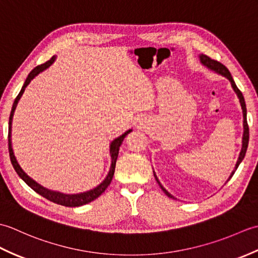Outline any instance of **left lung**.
Listing matches in <instances>:
<instances>
[{
	"instance_id": "1",
	"label": "left lung",
	"mask_w": 258,
	"mask_h": 258,
	"mask_svg": "<svg viewBox=\"0 0 258 258\" xmlns=\"http://www.w3.org/2000/svg\"><path fill=\"white\" fill-rule=\"evenodd\" d=\"M200 58H201V62L205 65V67H207L208 69H211L213 71H215V72L220 73L221 75L225 76L226 79L229 80V82H231L232 84V87L234 89L235 93H236L238 98H239V102H240V105H242V109H243V117H244V135H243V146H242V151H240L239 153V156H238V161L236 163V165H235V169L232 172L231 176H229V178H232V176L234 175L235 171H236L238 165L240 164V162H242L244 160V156L246 154V151H247V146H248V140H249V128H248V124H247V117H246V104H245V100H244V96L242 94V92H240L238 90V87L236 86V84H235V82L232 78L231 73H229V71L227 70V68L225 67V65H223L222 63H220L218 61H215V59H212L210 56L207 55H204V54H202V55H200ZM154 176H155V179L157 180L158 185H160V187L162 188V190L165 193L168 197H171V199H174V196H172L171 194L168 193V191L163 187L162 184L160 183V180H158V178L156 177V175L154 173ZM228 178V180H229ZM175 200V199H174Z\"/></svg>"
}]
</instances>
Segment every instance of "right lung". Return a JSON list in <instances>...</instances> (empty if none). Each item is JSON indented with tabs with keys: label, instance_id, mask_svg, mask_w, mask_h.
Returning <instances> with one entry per match:
<instances>
[{
	"label": "right lung",
	"instance_id": "right-lung-1",
	"mask_svg": "<svg viewBox=\"0 0 258 258\" xmlns=\"http://www.w3.org/2000/svg\"><path fill=\"white\" fill-rule=\"evenodd\" d=\"M54 61V56L51 57V59H48L45 63H43L41 65H37L36 68L33 69L30 74L27 75V78L24 82V85L22 86V90L19 93V95L16 96V98L14 100L13 103V106H12V111H11L10 114V119H9V153H10V158H11V163H12V165L15 169V172L18 173L19 176L24 180V182L30 186V187L35 190L37 194H40L41 196L45 197L46 200L51 201L53 203H56V204L59 205H63V206H68V207H76V206H82L84 204H87V203H90L92 201H94L95 199H97L98 196H100L104 190L107 188V186L111 184L112 182V178H113V175L115 172V165H116V160H117V156H118V150H119V146L122 145L123 141L125 139V136L130 134L132 132V130H128L127 132H125L122 136H119L116 140H114L112 142L111 146H109V154H111L112 157V164H111V168H109V172L107 174L106 178L103 180V182L95 187L94 189H91L89 191H85V193H81V194H73V195H70V194H63V193H59V191H54V190H50L45 187H43L40 184H37L35 180H33L29 175H26L25 172L23 169L21 168V166L19 165L18 161H16V158L14 156V153L12 150V144H11V127H12V118H13V114L15 111V107H16V104H18L20 97L23 94V92L25 90V87L27 86V84L30 83L32 79H34L35 76L42 72V71H44L46 68L50 67L52 64V62Z\"/></svg>",
	"mask_w": 258,
	"mask_h": 258
}]
</instances>
